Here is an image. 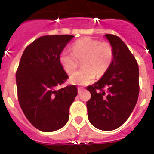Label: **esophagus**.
Returning a JSON list of instances; mask_svg holds the SVG:
<instances>
[{"mask_svg":"<svg viewBox=\"0 0 154 154\" xmlns=\"http://www.w3.org/2000/svg\"><path fill=\"white\" fill-rule=\"evenodd\" d=\"M83 90H84L83 88H82V87H78V92H79V93H81V92H82Z\"/></svg>","mask_w":154,"mask_h":154,"instance_id":"1","label":"esophagus"}]
</instances>
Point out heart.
<instances>
[{"label":"heart","instance_id":"1","mask_svg":"<svg viewBox=\"0 0 154 154\" xmlns=\"http://www.w3.org/2000/svg\"><path fill=\"white\" fill-rule=\"evenodd\" d=\"M114 58L113 48L110 43L91 38H82L74 43L72 51L63 50L59 62L65 72L72 74L77 69L79 61L82 69L70 76V82L88 85L96 76L102 77L109 69Z\"/></svg>","mask_w":154,"mask_h":154}]
</instances>
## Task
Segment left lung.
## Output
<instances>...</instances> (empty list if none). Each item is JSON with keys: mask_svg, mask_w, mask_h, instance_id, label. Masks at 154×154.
I'll list each match as a JSON object with an SVG mask.
<instances>
[{"mask_svg": "<svg viewBox=\"0 0 154 154\" xmlns=\"http://www.w3.org/2000/svg\"><path fill=\"white\" fill-rule=\"evenodd\" d=\"M113 48L109 69L99 81L87 87L91 99L86 103L88 118L93 126L109 131L122 126L138 99L139 67L126 45L118 36L105 35Z\"/></svg>", "mask_w": 154, "mask_h": 154, "instance_id": "1", "label": "left lung"}]
</instances>
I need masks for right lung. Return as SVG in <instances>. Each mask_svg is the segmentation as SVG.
<instances>
[{"label": "right lung", "instance_id": "1", "mask_svg": "<svg viewBox=\"0 0 154 154\" xmlns=\"http://www.w3.org/2000/svg\"><path fill=\"white\" fill-rule=\"evenodd\" d=\"M73 35H47L24 49L16 72L17 97L30 123L42 132L63 127L69 107L78 94L75 85L56 89L68 79L59 62L61 52Z\"/></svg>", "mask_w": 154, "mask_h": 154}]
</instances>
